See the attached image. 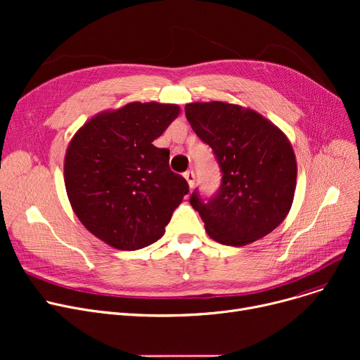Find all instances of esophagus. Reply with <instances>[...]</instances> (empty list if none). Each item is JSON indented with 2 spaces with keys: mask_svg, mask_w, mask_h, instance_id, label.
Segmentation results:
<instances>
[{
  "mask_svg": "<svg viewBox=\"0 0 360 360\" xmlns=\"http://www.w3.org/2000/svg\"><path fill=\"white\" fill-rule=\"evenodd\" d=\"M184 178L186 179V182H188V185H190V188H193L195 185V175H194L193 170H186V172L184 174Z\"/></svg>",
  "mask_w": 360,
  "mask_h": 360,
  "instance_id": "obj_1",
  "label": "esophagus"
}]
</instances>
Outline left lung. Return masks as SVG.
I'll list each match as a JSON object with an SVG mask.
<instances>
[{
    "label": "left lung",
    "mask_w": 360,
    "mask_h": 360,
    "mask_svg": "<svg viewBox=\"0 0 360 360\" xmlns=\"http://www.w3.org/2000/svg\"><path fill=\"white\" fill-rule=\"evenodd\" d=\"M185 115L223 174L212 200L197 193L190 198L205 232L231 247L273 232L289 214L296 190V156L285 132L254 109L220 101L186 103Z\"/></svg>",
    "instance_id": "left-lung-1"
}]
</instances>
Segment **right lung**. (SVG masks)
I'll use <instances>...</instances> for the list:
<instances>
[{
	"label": "right lung",
	"mask_w": 360,
	"mask_h": 360,
	"mask_svg": "<svg viewBox=\"0 0 360 360\" xmlns=\"http://www.w3.org/2000/svg\"><path fill=\"white\" fill-rule=\"evenodd\" d=\"M181 108L131 102L103 110L72 136L64 182L72 212L109 247L136 251L156 242L188 194L169 167V150L153 146Z\"/></svg>",
	"instance_id": "right-lung-1"
}]
</instances>
